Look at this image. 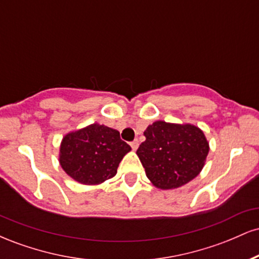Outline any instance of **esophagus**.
Instances as JSON below:
<instances>
[{
	"label": "esophagus",
	"mask_w": 259,
	"mask_h": 259,
	"mask_svg": "<svg viewBox=\"0 0 259 259\" xmlns=\"http://www.w3.org/2000/svg\"><path fill=\"white\" fill-rule=\"evenodd\" d=\"M130 146H132V148H133L134 151L138 150V147H139V141H138V140H134L133 142H130Z\"/></svg>",
	"instance_id": "34e87169"
}]
</instances>
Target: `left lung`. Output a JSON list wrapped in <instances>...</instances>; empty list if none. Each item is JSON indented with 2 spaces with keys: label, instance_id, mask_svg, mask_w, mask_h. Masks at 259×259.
Instances as JSON below:
<instances>
[{
  "label": "left lung",
  "instance_id": "8db88e82",
  "mask_svg": "<svg viewBox=\"0 0 259 259\" xmlns=\"http://www.w3.org/2000/svg\"><path fill=\"white\" fill-rule=\"evenodd\" d=\"M144 135L146 140L136 154L154 186L177 189L200 174L209 151L200 127L158 120L148 125Z\"/></svg>",
  "mask_w": 259,
  "mask_h": 259
}]
</instances>
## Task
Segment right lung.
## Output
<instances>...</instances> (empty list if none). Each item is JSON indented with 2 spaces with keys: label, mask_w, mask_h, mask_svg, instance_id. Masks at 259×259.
<instances>
[{
  "label": "right lung",
  "mask_w": 259,
  "mask_h": 259,
  "mask_svg": "<svg viewBox=\"0 0 259 259\" xmlns=\"http://www.w3.org/2000/svg\"><path fill=\"white\" fill-rule=\"evenodd\" d=\"M130 150L118 130L95 123L64 136L59 164L78 183L99 185L117 174L120 160Z\"/></svg>",
  "instance_id": "obj_1"
}]
</instances>
